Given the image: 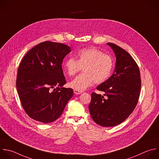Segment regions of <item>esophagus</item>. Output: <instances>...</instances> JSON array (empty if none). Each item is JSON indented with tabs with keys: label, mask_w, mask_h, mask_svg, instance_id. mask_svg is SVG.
I'll list each match as a JSON object with an SVG mask.
<instances>
[{
	"label": "esophagus",
	"mask_w": 159,
	"mask_h": 159,
	"mask_svg": "<svg viewBox=\"0 0 159 159\" xmlns=\"http://www.w3.org/2000/svg\"><path fill=\"white\" fill-rule=\"evenodd\" d=\"M74 93H75V94H80V93H82L83 92L82 91H80V90H75V89H74Z\"/></svg>",
	"instance_id": "esophagus-1"
}]
</instances>
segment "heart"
<instances>
[{"instance_id":"obj_1","label":"heart","mask_w":159,"mask_h":159,"mask_svg":"<svg viewBox=\"0 0 159 159\" xmlns=\"http://www.w3.org/2000/svg\"><path fill=\"white\" fill-rule=\"evenodd\" d=\"M77 60L69 58L63 68L69 76H74L82 70L84 73L72 80L69 85L77 90L82 91L92 85L95 82L101 84L111 76L114 62L112 57L95 47L82 48L77 53Z\"/></svg>"}]
</instances>
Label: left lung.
Wrapping results in <instances>:
<instances>
[{"label":"left lung","mask_w":159,"mask_h":159,"mask_svg":"<svg viewBox=\"0 0 159 159\" xmlns=\"http://www.w3.org/2000/svg\"><path fill=\"white\" fill-rule=\"evenodd\" d=\"M116 57L114 74L97 86L105 97L92 92L89 105L93 121L102 127H114L123 122L135 109L141 89L139 67L129 53L120 47L107 43Z\"/></svg>","instance_id":"left-lung-1"}]
</instances>
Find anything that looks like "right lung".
I'll list each match as a JSON object with an SVG mask.
<instances>
[{"instance_id": "right-lung-1", "label": "right lung", "mask_w": 159, "mask_h": 159, "mask_svg": "<svg viewBox=\"0 0 159 159\" xmlns=\"http://www.w3.org/2000/svg\"><path fill=\"white\" fill-rule=\"evenodd\" d=\"M70 51L66 44L45 41L22 60L16 87L23 109L31 119L44 124L55 121L73 96L72 89L62 87L66 80L62 64Z\"/></svg>"}]
</instances>
